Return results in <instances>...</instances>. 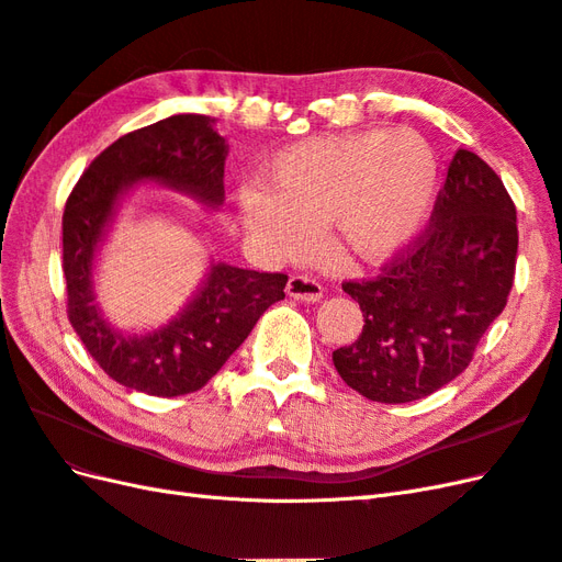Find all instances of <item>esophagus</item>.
<instances>
[{
    "label": "esophagus",
    "instance_id": "obj_1",
    "mask_svg": "<svg viewBox=\"0 0 562 562\" xmlns=\"http://www.w3.org/2000/svg\"><path fill=\"white\" fill-rule=\"evenodd\" d=\"M285 293H288V297H293V300L314 304V302H318L323 297V288H321V283L316 279H312L307 274H295V277L288 279Z\"/></svg>",
    "mask_w": 562,
    "mask_h": 562
}]
</instances>
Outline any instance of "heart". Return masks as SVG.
<instances>
[{"instance_id":"1","label":"heart","mask_w":562,"mask_h":562,"mask_svg":"<svg viewBox=\"0 0 562 562\" xmlns=\"http://www.w3.org/2000/svg\"><path fill=\"white\" fill-rule=\"evenodd\" d=\"M267 184L236 192V215L274 258H300L328 225L330 244L361 265L386 262L419 234L438 192V159L415 131L316 135L279 149Z\"/></svg>"}]
</instances>
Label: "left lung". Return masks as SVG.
I'll list each match as a JSON object with an SVG mask.
<instances>
[{
  "instance_id": "obj_1",
  "label": "left lung",
  "mask_w": 562,
  "mask_h": 562,
  "mask_svg": "<svg viewBox=\"0 0 562 562\" xmlns=\"http://www.w3.org/2000/svg\"><path fill=\"white\" fill-rule=\"evenodd\" d=\"M518 255L516 206L504 182L469 149L448 166L429 229L372 281H349L363 312L356 342L333 351L353 391L411 403L452 382L504 307Z\"/></svg>"
}]
</instances>
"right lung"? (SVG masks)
Here are the masks:
<instances>
[{
    "mask_svg": "<svg viewBox=\"0 0 562 562\" xmlns=\"http://www.w3.org/2000/svg\"><path fill=\"white\" fill-rule=\"evenodd\" d=\"M227 151L213 116L173 114L112 143L65 203L63 271L72 328L114 382L143 394L173 398L199 391L271 304L285 297V274L211 258L196 293L157 328H116L95 302L98 255L124 196L140 182H155L217 211L225 203Z\"/></svg>",
    "mask_w": 562,
    "mask_h": 562,
    "instance_id": "right-lung-1",
    "label": "right lung"
}]
</instances>
